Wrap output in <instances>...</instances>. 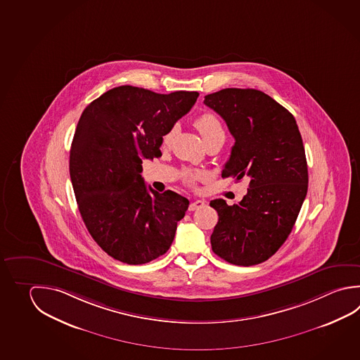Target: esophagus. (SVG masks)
<instances>
[{"label": "esophagus", "instance_id": "1", "mask_svg": "<svg viewBox=\"0 0 360 360\" xmlns=\"http://www.w3.org/2000/svg\"><path fill=\"white\" fill-rule=\"evenodd\" d=\"M204 205H205V202L204 200H194V202H191L189 205V210H199V208H203Z\"/></svg>", "mask_w": 360, "mask_h": 360}]
</instances>
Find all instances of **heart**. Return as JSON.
<instances>
[{"mask_svg":"<svg viewBox=\"0 0 360 360\" xmlns=\"http://www.w3.org/2000/svg\"><path fill=\"white\" fill-rule=\"evenodd\" d=\"M196 128L200 131L204 142H210L213 138L224 136L222 124L219 122V119L217 118L214 114L212 112H203L202 115H199L195 120ZM176 127H172L170 131H167L162 138V143L165 146L171 143L172 138L175 136ZM207 176V174L204 171L193 170V169H184L181 171V177H183L184 183L188 184L190 186H194L198 181L203 180Z\"/></svg>","mask_w":360,"mask_h":360,"instance_id":"heart-1","label":"heart"}]
</instances>
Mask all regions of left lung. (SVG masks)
Masks as SVG:
<instances>
[{"label": "left lung", "instance_id": "8db88e82", "mask_svg": "<svg viewBox=\"0 0 360 360\" xmlns=\"http://www.w3.org/2000/svg\"><path fill=\"white\" fill-rule=\"evenodd\" d=\"M235 138L222 177H250L248 194L229 205L210 202L218 223L210 236L223 260L251 266L274 255L292 232L307 195L304 147L295 119L266 94L223 89L204 98Z\"/></svg>", "mask_w": 360, "mask_h": 360}]
</instances>
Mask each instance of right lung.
Listing matches in <instances>:
<instances>
[{
    "instance_id": "obj_1",
    "label": "right lung",
    "mask_w": 360,
    "mask_h": 360,
    "mask_svg": "<svg viewBox=\"0 0 360 360\" xmlns=\"http://www.w3.org/2000/svg\"><path fill=\"white\" fill-rule=\"evenodd\" d=\"M196 91L119 86L86 106L70 150V175L92 238L115 260L141 265L170 249L189 200L146 186L142 160L195 104Z\"/></svg>"
}]
</instances>
